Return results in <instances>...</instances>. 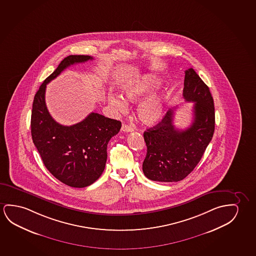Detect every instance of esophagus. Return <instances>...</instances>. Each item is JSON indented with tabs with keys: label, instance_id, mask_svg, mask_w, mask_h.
<instances>
[{
	"label": "esophagus",
	"instance_id": "1",
	"mask_svg": "<svg viewBox=\"0 0 256 256\" xmlns=\"http://www.w3.org/2000/svg\"><path fill=\"white\" fill-rule=\"evenodd\" d=\"M121 130H122V132H130L134 130V128L130 126H128V124H122Z\"/></svg>",
	"mask_w": 256,
	"mask_h": 256
}]
</instances>
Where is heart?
<instances>
[{"instance_id": "obj_1", "label": "heart", "mask_w": 256, "mask_h": 256, "mask_svg": "<svg viewBox=\"0 0 256 256\" xmlns=\"http://www.w3.org/2000/svg\"><path fill=\"white\" fill-rule=\"evenodd\" d=\"M160 84L156 76L151 74H145L127 82L122 86V94L126 100L135 102L143 99L151 94ZM126 100L119 96H108V103L118 113L124 114L128 110ZM138 118L143 124L153 126L164 116V102L160 96L152 94L143 100L137 107Z\"/></svg>"}]
</instances>
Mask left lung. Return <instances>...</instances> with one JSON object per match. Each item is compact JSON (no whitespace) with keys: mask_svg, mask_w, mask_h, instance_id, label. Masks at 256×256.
I'll list each match as a JSON object with an SVG mask.
<instances>
[{"mask_svg":"<svg viewBox=\"0 0 256 256\" xmlns=\"http://www.w3.org/2000/svg\"><path fill=\"white\" fill-rule=\"evenodd\" d=\"M184 99L194 104V120L186 130L176 128L174 112L144 132L148 148L142 170L148 180L178 182L189 175L202 159L214 130V107L210 88L192 68L186 70Z\"/></svg>","mask_w":256,"mask_h":256,"instance_id":"obj_1","label":"left lung"}]
</instances>
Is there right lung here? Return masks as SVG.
Returning a JSON list of instances; mask_svg holds the SVG:
<instances>
[{"label": "right lung", "instance_id": "right-lung-1", "mask_svg": "<svg viewBox=\"0 0 256 256\" xmlns=\"http://www.w3.org/2000/svg\"><path fill=\"white\" fill-rule=\"evenodd\" d=\"M92 60L90 56H69L48 76L32 103L31 132L43 164L62 183L76 188L99 178L107 162L108 143L119 132L121 122L92 112L81 122L62 126L54 120L45 102L46 84L70 65Z\"/></svg>", "mask_w": 256, "mask_h": 256}]
</instances>
